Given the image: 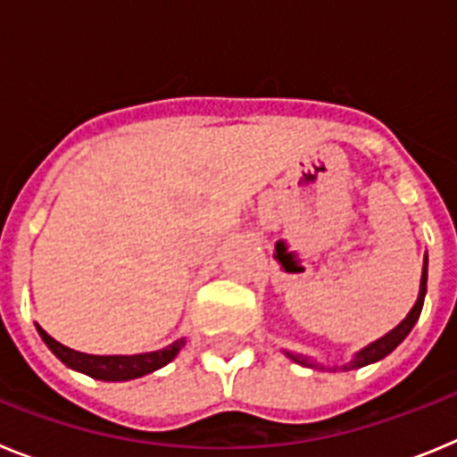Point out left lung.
Instances as JSON below:
<instances>
[{
    "label": "left lung",
    "mask_w": 457,
    "mask_h": 457,
    "mask_svg": "<svg viewBox=\"0 0 457 457\" xmlns=\"http://www.w3.org/2000/svg\"><path fill=\"white\" fill-rule=\"evenodd\" d=\"M426 288H428V256L423 258V270H421V288H419V297L417 302H414V306H411V311L405 316V320L401 322L398 327H394L389 334H385L382 338H378V341L369 343L366 348L359 350L357 354H354L353 359H350L348 364H343V370H354V369H361V366H369V364H375V361H379V359H385L386 354L394 353L398 345H401L403 341H405L407 334L411 332V327L417 325L419 316H421V309H423V300H426ZM288 354L293 361H297V364L302 366H309V369H316V361L309 357H302V354H293V353H286Z\"/></svg>",
    "instance_id": "8db88e82"
}]
</instances>
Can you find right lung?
<instances>
[{
  "instance_id": "add662e5",
  "label": "right lung",
  "mask_w": 457,
  "mask_h": 457,
  "mask_svg": "<svg viewBox=\"0 0 457 457\" xmlns=\"http://www.w3.org/2000/svg\"><path fill=\"white\" fill-rule=\"evenodd\" d=\"M40 338L46 341L47 348L62 359L63 364L72 370L87 373L88 378L104 379V382H125V379H135L141 375H148L153 370L162 369L171 361L180 348L185 345V338L173 341L164 350H155V353H141V354H87L78 353V350L66 348L63 343L54 341L50 334L40 325H36Z\"/></svg>"
}]
</instances>
